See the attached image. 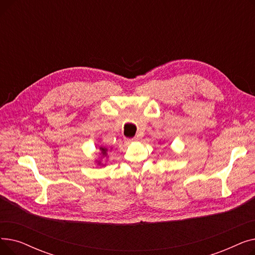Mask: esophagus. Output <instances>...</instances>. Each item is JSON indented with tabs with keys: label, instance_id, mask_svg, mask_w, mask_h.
Instances as JSON below:
<instances>
[{
	"label": "esophagus",
	"instance_id": "esophagus-1",
	"mask_svg": "<svg viewBox=\"0 0 255 255\" xmlns=\"http://www.w3.org/2000/svg\"><path fill=\"white\" fill-rule=\"evenodd\" d=\"M138 137L137 136H135V137H133V138H129V139H127V141L128 142H136V141H138Z\"/></svg>",
	"mask_w": 255,
	"mask_h": 255
}]
</instances>
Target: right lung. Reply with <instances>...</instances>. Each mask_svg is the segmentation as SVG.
I'll return each mask as SVG.
<instances>
[{
    "instance_id": "right-lung-1",
    "label": "right lung",
    "mask_w": 255,
    "mask_h": 255,
    "mask_svg": "<svg viewBox=\"0 0 255 255\" xmlns=\"http://www.w3.org/2000/svg\"><path fill=\"white\" fill-rule=\"evenodd\" d=\"M111 151H112V148L109 149V148H106V146H99V155H98V159L95 160V162L98 165L105 166L106 163H103L102 160H104V161L106 162V159H109V152H111Z\"/></svg>"
}]
</instances>
